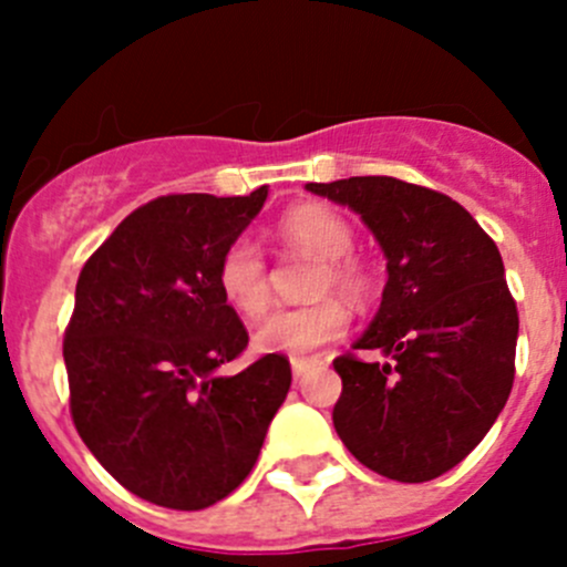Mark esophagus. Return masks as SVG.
I'll return each instance as SVG.
<instances>
[{
  "label": "esophagus",
  "mask_w": 567,
  "mask_h": 567,
  "mask_svg": "<svg viewBox=\"0 0 567 567\" xmlns=\"http://www.w3.org/2000/svg\"><path fill=\"white\" fill-rule=\"evenodd\" d=\"M310 368H312V359H293V362H290V370H293V379H301V375H305Z\"/></svg>",
  "instance_id": "esophagus-1"
}]
</instances>
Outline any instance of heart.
I'll list each match as a JSON object with an SVG mask.
<instances>
[{
  "label": "heart",
  "mask_w": 567,
  "mask_h": 567,
  "mask_svg": "<svg viewBox=\"0 0 567 567\" xmlns=\"http://www.w3.org/2000/svg\"><path fill=\"white\" fill-rule=\"evenodd\" d=\"M277 236L288 247L310 251L323 260L316 293H337L362 299L368 274L353 260V230L337 210L326 205H299L277 221ZM216 285L227 305L241 316L255 318L268 305V266L260 247L247 236L236 238L221 255ZM348 329V312L340 301L323 299L307 307H279L257 323L251 346L260 353H285L305 359L318 348L340 340Z\"/></svg>",
  "instance_id": "b5f03b06"
}]
</instances>
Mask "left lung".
I'll return each mask as SVG.
<instances>
[{
    "mask_svg": "<svg viewBox=\"0 0 567 567\" xmlns=\"http://www.w3.org/2000/svg\"><path fill=\"white\" fill-rule=\"evenodd\" d=\"M348 205L386 257L381 307L357 351L334 359V431L351 455L398 483H425L466 458L513 386L518 312L496 244L447 194L386 175L307 183Z\"/></svg>",
    "mask_w": 567,
    "mask_h": 567,
    "instance_id": "obj_1",
    "label": "left lung"
}]
</instances>
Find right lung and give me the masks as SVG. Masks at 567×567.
I'll return each mask as SVG.
<instances>
[{
  "label": "right lung",
  "mask_w": 567,
  "mask_h": 567,
  "mask_svg": "<svg viewBox=\"0 0 567 567\" xmlns=\"http://www.w3.org/2000/svg\"><path fill=\"white\" fill-rule=\"evenodd\" d=\"M266 197L268 186L153 199L79 274L62 346L73 425L101 466L153 505L203 511L233 494L290 390L279 353L219 375L249 334L216 268Z\"/></svg>",
  "instance_id": "add662e5"
}]
</instances>
